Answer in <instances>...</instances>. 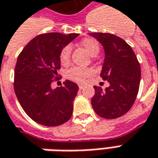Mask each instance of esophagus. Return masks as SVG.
<instances>
[{
    "mask_svg": "<svg viewBox=\"0 0 158 158\" xmlns=\"http://www.w3.org/2000/svg\"><path fill=\"white\" fill-rule=\"evenodd\" d=\"M78 87H79V89H82L84 88V86H83V85H81V84H79Z\"/></svg>",
    "mask_w": 158,
    "mask_h": 158,
    "instance_id": "1",
    "label": "esophagus"
}]
</instances>
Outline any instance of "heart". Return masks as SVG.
Masks as SVG:
<instances>
[{
  "label": "heart",
  "mask_w": 158,
  "mask_h": 158,
  "mask_svg": "<svg viewBox=\"0 0 158 158\" xmlns=\"http://www.w3.org/2000/svg\"><path fill=\"white\" fill-rule=\"evenodd\" d=\"M80 45L86 50L91 56H96L100 51V46L98 42L93 38H85L81 40ZM71 56V46L67 45L62 48L60 52L59 59L60 62L63 66H67L70 62ZM94 72L89 68H81V67H73L67 71V78L71 81L77 82H83L87 78L93 76Z\"/></svg>",
  "instance_id": "1"
}]
</instances>
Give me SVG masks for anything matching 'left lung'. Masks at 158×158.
<instances>
[{
  "mask_svg": "<svg viewBox=\"0 0 158 158\" xmlns=\"http://www.w3.org/2000/svg\"><path fill=\"white\" fill-rule=\"evenodd\" d=\"M89 35L103 46L105 58L100 76L110 82L105 90L94 86L92 107L98 116L115 119L126 114L135 102L140 85V64L131 46L120 37L110 33Z\"/></svg>",
  "mask_w": 158,
  "mask_h": 158,
  "instance_id": "obj_1",
  "label": "left lung"
}]
</instances>
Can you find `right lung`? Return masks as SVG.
I'll use <instances>...</instances> for the list:
<instances>
[{
	"instance_id": "1",
	"label": "right lung",
	"mask_w": 158,
	"mask_h": 158,
	"mask_svg": "<svg viewBox=\"0 0 158 158\" xmlns=\"http://www.w3.org/2000/svg\"><path fill=\"white\" fill-rule=\"evenodd\" d=\"M78 34L47 33L32 39L22 49L15 69L14 89L23 110L32 120L44 126H59L72 116L73 102L79 88L66 80L64 86L52 89L61 69L62 48Z\"/></svg>"
}]
</instances>
